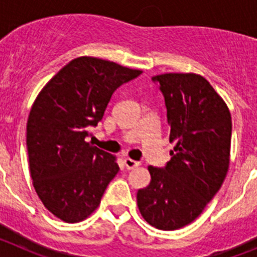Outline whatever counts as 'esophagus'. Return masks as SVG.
<instances>
[{
	"label": "esophagus",
	"mask_w": 257,
	"mask_h": 257,
	"mask_svg": "<svg viewBox=\"0 0 257 257\" xmlns=\"http://www.w3.org/2000/svg\"><path fill=\"white\" fill-rule=\"evenodd\" d=\"M123 162H124V166H126L127 170H133V169H135V167H138V166H140V162L131 160V158H124Z\"/></svg>",
	"instance_id": "34e87169"
}]
</instances>
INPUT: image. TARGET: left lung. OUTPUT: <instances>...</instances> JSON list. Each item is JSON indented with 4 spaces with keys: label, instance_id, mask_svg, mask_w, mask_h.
<instances>
[{
    "label": "left lung",
    "instance_id": "8db88e82",
    "mask_svg": "<svg viewBox=\"0 0 257 257\" xmlns=\"http://www.w3.org/2000/svg\"><path fill=\"white\" fill-rule=\"evenodd\" d=\"M152 79L165 97L175 148L165 167L149 166L152 180L136 198L145 221L175 230L196 220L221 188L229 169L231 117L199 74L165 73Z\"/></svg>",
    "mask_w": 257,
    "mask_h": 257
}]
</instances>
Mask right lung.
<instances>
[{"label": "right lung", "mask_w": 257, "mask_h": 257, "mask_svg": "<svg viewBox=\"0 0 257 257\" xmlns=\"http://www.w3.org/2000/svg\"><path fill=\"white\" fill-rule=\"evenodd\" d=\"M142 73L81 56L61 68L32 105L27 122L31 178L45 207L63 221L90 216L119 171L114 156L85 139L101 121L113 92Z\"/></svg>", "instance_id": "right-lung-1"}]
</instances>
